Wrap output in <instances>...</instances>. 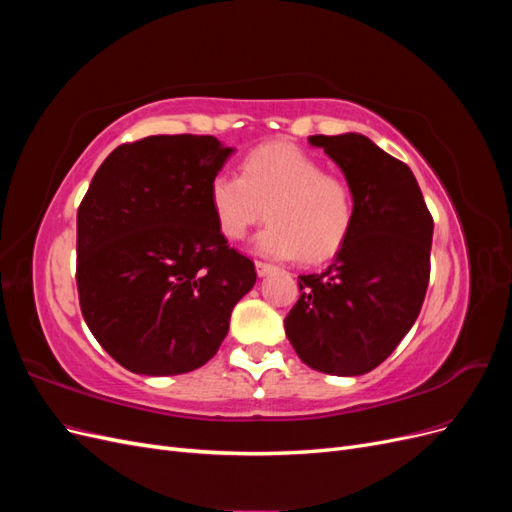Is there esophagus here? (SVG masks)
Listing matches in <instances>:
<instances>
[{
  "instance_id": "1",
  "label": "esophagus",
  "mask_w": 512,
  "mask_h": 512,
  "mask_svg": "<svg viewBox=\"0 0 512 512\" xmlns=\"http://www.w3.org/2000/svg\"><path fill=\"white\" fill-rule=\"evenodd\" d=\"M275 271V267L273 265H269V262H260V260H256V273L260 275V277H265V275H269V273H273Z\"/></svg>"
}]
</instances>
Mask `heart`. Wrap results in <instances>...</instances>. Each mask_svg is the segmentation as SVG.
<instances>
[{"label":"heart","mask_w":512,"mask_h":512,"mask_svg":"<svg viewBox=\"0 0 512 512\" xmlns=\"http://www.w3.org/2000/svg\"><path fill=\"white\" fill-rule=\"evenodd\" d=\"M209 205L226 239H243L269 215L254 239L262 256L324 262L346 245L354 226L350 183L324 173V164L290 143L254 149L243 173L220 170L209 181Z\"/></svg>","instance_id":"1"}]
</instances>
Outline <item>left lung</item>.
<instances>
[{
  "label": "left lung",
  "instance_id": "1",
  "mask_svg": "<svg viewBox=\"0 0 512 512\" xmlns=\"http://www.w3.org/2000/svg\"><path fill=\"white\" fill-rule=\"evenodd\" d=\"M342 168L354 226L331 265L299 275L284 320L299 359L331 376H363L389 356L421 312L433 220L412 170L367 136H309Z\"/></svg>",
  "mask_w": 512,
  "mask_h": 512
}]
</instances>
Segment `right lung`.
Wrapping results in <instances>:
<instances>
[{"label":"right lung","mask_w":512,"mask_h":512,"mask_svg":"<svg viewBox=\"0 0 512 512\" xmlns=\"http://www.w3.org/2000/svg\"><path fill=\"white\" fill-rule=\"evenodd\" d=\"M235 147L147 136L117 147L76 213V286L89 331L134 374L177 376L218 352L256 284L215 224L209 181Z\"/></svg>","instance_id":"1"}]
</instances>
